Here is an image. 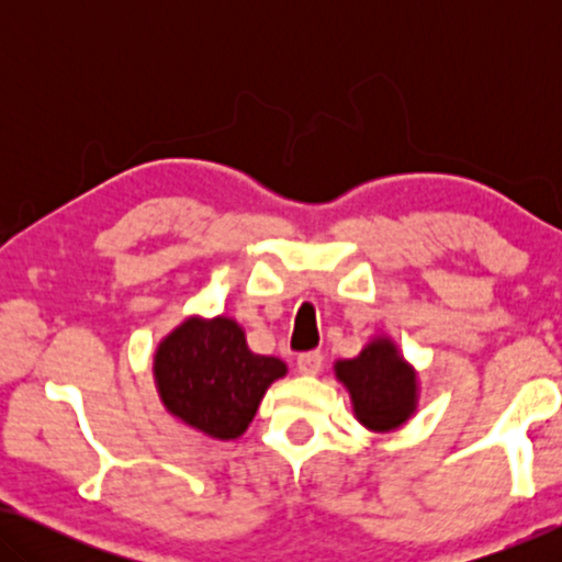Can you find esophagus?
<instances>
[{
    "mask_svg": "<svg viewBox=\"0 0 562 562\" xmlns=\"http://www.w3.org/2000/svg\"><path fill=\"white\" fill-rule=\"evenodd\" d=\"M322 363H325V356H322L319 350L302 352V356L296 358L299 373H304V375H317L322 371Z\"/></svg>",
    "mask_w": 562,
    "mask_h": 562,
    "instance_id": "obj_1",
    "label": "esophagus"
}]
</instances>
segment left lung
<instances>
[{
	"instance_id": "left-lung-1",
	"label": "left lung",
	"mask_w": 562,
	"mask_h": 562,
	"mask_svg": "<svg viewBox=\"0 0 562 562\" xmlns=\"http://www.w3.org/2000/svg\"><path fill=\"white\" fill-rule=\"evenodd\" d=\"M335 375L350 391L360 425L373 432L402 427L417 409V373L389 337H375L358 358L337 360Z\"/></svg>"
}]
</instances>
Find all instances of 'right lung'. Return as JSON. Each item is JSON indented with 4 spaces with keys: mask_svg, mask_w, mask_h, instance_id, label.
Here are the masks:
<instances>
[{
    "mask_svg": "<svg viewBox=\"0 0 562 562\" xmlns=\"http://www.w3.org/2000/svg\"><path fill=\"white\" fill-rule=\"evenodd\" d=\"M153 375L173 417L214 440H235L256 417L268 386L286 375V363L256 356L235 319L191 317L160 340Z\"/></svg>",
    "mask_w": 562,
    "mask_h": 562,
    "instance_id": "right-lung-1",
    "label": "right lung"
}]
</instances>
